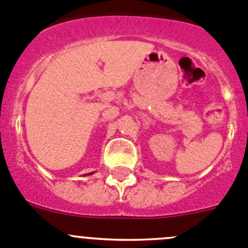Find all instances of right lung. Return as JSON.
I'll return each mask as SVG.
<instances>
[{
	"instance_id": "right-lung-1",
	"label": "right lung",
	"mask_w": 248,
	"mask_h": 248,
	"mask_svg": "<svg viewBox=\"0 0 248 248\" xmlns=\"http://www.w3.org/2000/svg\"><path fill=\"white\" fill-rule=\"evenodd\" d=\"M92 173H93V172H90V173H88V175H92Z\"/></svg>"
}]
</instances>
